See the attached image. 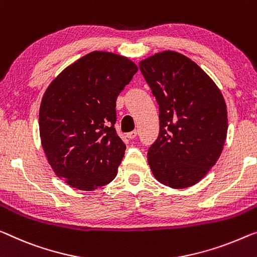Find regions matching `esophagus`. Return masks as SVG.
I'll return each mask as SVG.
<instances>
[{
	"label": "esophagus",
	"mask_w": 257,
	"mask_h": 257,
	"mask_svg": "<svg viewBox=\"0 0 257 257\" xmlns=\"http://www.w3.org/2000/svg\"><path fill=\"white\" fill-rule=\"evenodd\" d=\"M137 136H138L137 131H131V132L126 133V137H127L128 139H134V138H137Z\"/></svg>",
	"instance_id": "obj_1"
}]
</instances>
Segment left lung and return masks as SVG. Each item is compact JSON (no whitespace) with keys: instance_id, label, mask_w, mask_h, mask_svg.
I'll return each mask as SVG.
<instances>
[{"instance_id":"left-lung-1","label":"left lung","mask_w":257,"mask_h":257,"mask_svg":"<svg viewBox=\"0 0 257 257\" xmlns=\"http://www.w3.org/2000/svg\"><path fill=\"white\" fill-rule=\"evenodd\" d=\"M160 106V133L148 149L155 178L172 188L196 184L215 165L227 133L224 97L196 63L165 50L139 63Z\"/></svg>"}]
</instances>
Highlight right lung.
<instances>
[{
    "label": "right lung",
    "mask_w": 257,
    "mask_h": 257,
    "mask_svg": "<svg viewBox=\"0 0 257 257\" xmlns=\"http://www.w3.org/2000/svg\"><path fill=\"white\" fill-rule=\"evenodd\" d=\"M137 71L124 56L92 51L63 70L43 94V151L70 186L93 191L115 179L126 149L115 128L116 100Z\"/></svg>",
    "instance_id": "right-lung-1"
}]
</instances>
